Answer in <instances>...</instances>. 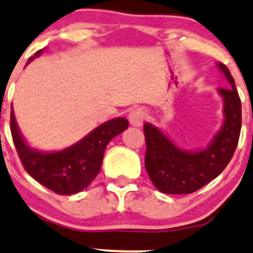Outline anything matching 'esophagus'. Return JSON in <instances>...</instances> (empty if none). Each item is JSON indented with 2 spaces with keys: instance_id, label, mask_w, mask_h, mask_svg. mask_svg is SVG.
<instances>
[{
  "instance_id": "obj_1",
  "label": "esophagus",
  "mask_w": 253,
  "mask_h": 253,
  "mask_svg": "<svg viewBox=\"0 0 253 253\" xmlns=\"http://www.w3.org/2000/svg\"><path fill=\"white\" fill-rule=\"evenodd\" d=\"M147 111L144 107H139V108H135L130 112L129 114V121L130 124L134 126H141L144 123L145 118H146Z\"/></svg>"
}]
</instances>
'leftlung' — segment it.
<instances>
[{"label": "left lung", "instance_id": "obj_1", "mask_svg": "<svg viewBox=\"0 0 253 253\" xmlns=\"http://www.w3.org/2000/svg\"><path fill=\"white\" fill-rule=\"evenodd\" d=\"M230 87L219 88L224 99V124L208 147L186 151L177 147L159 127L144 124L145 169L162 193L189 194L216 178L232 159L241 131V101L235 81L224 64H217Z\"/></svg>", "mask_w": 253, "mask_h": 253}]
</instances>
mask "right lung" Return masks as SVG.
Returning <instances> with one entry per match:
<instances>
[{
	"instance_id": "right-lung-1",
	"label": "right lung",
	"mask_w": 253,
	"mask_h": 253,
	"mask_svg": "<svg viewBox=\"0 0 253 253\" xmlns=\"http://www.w3.org/2000/svg\"><path fill=\"white\" fill-rule=\"evenodd\" d=\"M42 50L36 52L39 56ZM33 57L28 60V62ZM126 118L106 122L92 130L87 136L67 149L42 152L32 149L22 136L11 111V132L18 156L26 171L36 181L61 196L79 193L89 186L101 171L104 150L114 136L127 129Z\"/></svg>"
}]
</instances>
